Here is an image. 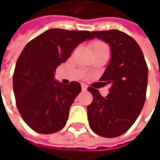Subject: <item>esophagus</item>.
I'll return each instance as SVG.
<instances>
[{"instance_id":"34e87169","label":"esophagus","mask_w":160,"mask_h":160,"mask_svg":"<svg viewBox=\"0 0 160 160\" xmlns=\"http://www.w3.org/2000/svg\"><path fill=\"white\" fill-rule=\"evenodd\" d=\"M87 88H88V86H87L86 84H81V89H82V91H86Z\"/></svg>"}]
</instances>
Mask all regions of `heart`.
Wrapping results in <instances>:
<instances>
[{"mask_svg":"<svg viewBox=\"0 0 160 160\" xmlns=\"http://www.w3.org/2000/svg\"><path fill=\"white\" fill-rule=\"evenodd\" d=\"M99 44H101V43H96L95 45H99Z\"/></svg>","mask_w":160,"mask_h":160,"instance_id":"heart-1","label":"heart"}]
</instances>
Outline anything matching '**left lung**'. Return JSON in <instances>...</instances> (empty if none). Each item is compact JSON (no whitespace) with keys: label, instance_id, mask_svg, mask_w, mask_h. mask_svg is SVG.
<instances>
[{"label":"left lung","instance_id":"obj_1","mask_svg":"<svg viewBox=\"0 0 160 160\" xmlns=\"http://www.w3.org/2000/svg\"><path fill=\"white\" fill-rule=\"evenodd\" d=\"M92 33L109 45L111 58L100 80L111 87L106 97L88 88L93 97L87 107L89 125L96 134L113 138L126 132L142 111L148 68L140 46L128 34L118 29Z\"/></svg>","mask_w":160,"mask_h":160}]
</instances>
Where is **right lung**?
I'll return each mask as SVG.
<instances>
[{
    "label": "right lung",
    "mask_w": 160,
    "mask_h": 160,
    "mask_svg": "<svg viewBox=\"0 0 160 160\" xmlns=\"http://www.w3.org/2000/svg\"><path fill=\"white\" fill-rule=\"evenodd\" d=\"M93 38L87 30L51 28L23 49L16 62L13 87L18 111L33 131L50 134L66 125L81 86L77 81L68 85L57 81L54 72L79 44Z\"/></svg>",
    "instance_id": "right-lung-1"
}]
</instances>
